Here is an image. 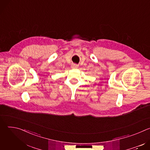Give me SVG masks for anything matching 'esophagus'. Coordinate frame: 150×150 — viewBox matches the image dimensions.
Segmentation results:
<instances>
[{
	"label": "esophagus",
	"instance_id": "34e87169",
	"mask_svg": "<svg viewBox=\"0 0 150 150\" xmlns=\"http://www.w3.org/2000/svg\"><path fill=\"white\" fill-rule=\"evenodd\" d=\"M72 68L76 69V68H78V65H76V64H73V65H72Z\"/></svg>",
	"mask_w": 150,
	"mask_h": 150
}]
</instances>
